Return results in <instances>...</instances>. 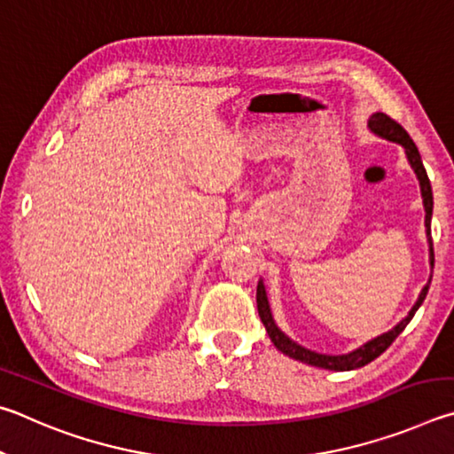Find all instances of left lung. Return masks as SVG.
Instances as JSON below:
<instances>
[{
	"instance_id": "obj_1",
	"label": "left lung",
	"mask_w": 454,
	"mask_h": 454,
	"mask_svg": "<svg viewBox=\"0 0 454 454\" xmlns=\"http://www.w3.org/2000/svg\"><path fill=\"white\" fill-rule=\"evenodd\" d=\"M369 127L375 133H379L380 137L385 139H391L401 143V145L407 149V157L412 165V169H415L419 183H420V193H423V203H425V211H427V217H425V225H427V235H428V243H431V265H434V253H433V237H431V215H433V189H431V181H428V175L423 161H420V155H419V149L412 139L409 137V133L403 129V127L391 119L385 114H375L369 119ZM431 283V281H428ZM428 293V285H425V289L420 291V297L415 303V307L411 309V313L404 317V319L396 325L395 329H391L385 335H380L377 339L369 340L367 345H363L356 348V351L348 353V355H339V356H333V355H321V353H315V351H309V348H303L297 343H293L289 337H285L283 333L277 329V325L271 317V311H269V303H267V295H265V287L263 283L259 281L257 285V311L261 321H263L265 329L269 333V337H271L273 345L279 348L283 355L291 356V359L301 361V363H307V364H313V367H321V369H329V371H353V369H359L364 367V364H369L371 361H375L380 353H385L388 347H391L393 340L401 335L407 327L409 321L412 319V315L417 313V309L423 303L425 297Z\"/></svg>"
}]
</instances>
